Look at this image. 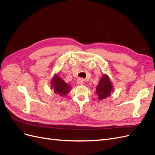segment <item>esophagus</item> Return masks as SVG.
Here are the masks:
<instances>
[{"mask_svg": "<svg viewBox=\"0 0 155 155\" xmlns=\"http://www.w3.org/2000/svg\"><path fill=\"white\" fill-rule=\"evenodd\" d=\"M77 83L79 85H83L84 83V80L82 79V78H79L78 79L77 81Z\"/></svg>", "mask_w": 155, "mask_h": 155, "instance_id": "esophagus-1", "label": "esophagus"}]
</instances>
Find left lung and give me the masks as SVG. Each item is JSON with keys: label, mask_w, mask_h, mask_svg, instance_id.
I'll return each instance as SVG.
<instances>
[{"label": "left lung", "mask_w": 155, "mask_h": 155, "mask_svg": "<svg viewBox=\"0 0 155 155\" xmlns=\"http://www.w3.org/2000/svg\"><path fill=\"white\" fill-rule=\"evenodd\" d=\"M114 91V87L107 74H104L96 87V94L98 100H105L109 97Z\"/></svg>", "instance_id": "obj_1"}]
</instances>
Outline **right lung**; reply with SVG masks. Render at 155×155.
Returning <instances> with one entry per match:
<instances>
[{"label":"right lung","mask_w":155,"mask_h":155,"mask_svg":"<svg viewBox=\"0 0 155 155\" xmlns=\"http://www.w3.org/2000/svg\"><path fill=\"white\" fill-rule=\"evenodd\" d=\"M51 88L53 89L55 94L60 97H64L72 90V87L63 79L58 76V74H55L50 81Z\"/></svg>","instance_id":"right-lung-1"}]
</instances>
